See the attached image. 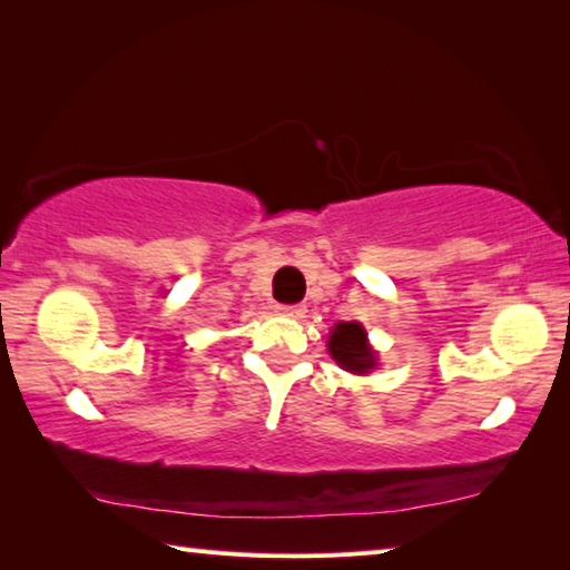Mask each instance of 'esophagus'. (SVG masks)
<instances>
[{"instance_id":"34e87169","label":"esophagus","mask_w":570,"mask_h":570,"mask_svg":"<svg viewBox=\"0 0 570 570\" xmlns=\"http://www.w3.org/2000/svg\"><path fill=\"white\" fill-rule=\"evenodd\" d=\"M276 312L282 316H288V320H302L306 314V306L304 304H278Z\"/></svg>"}]
</instances>
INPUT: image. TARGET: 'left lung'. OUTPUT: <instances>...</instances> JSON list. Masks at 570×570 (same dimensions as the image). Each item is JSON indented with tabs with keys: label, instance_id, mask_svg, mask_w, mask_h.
<instances>
[{
	"label": "left lung",
	"instance_id": "8db88e82",
	"mask_svg": "<svg viewBox=\"0 0 570 570\" xmlns=\"http://www.w3.org/2000/svg\"><path fill=\"white\" fill-rule=\"evenodd\" d=\"M330 354L346 372L364 374L374 366V352L366 344V334L356 322H342L334 326L330 340Z\"/></svg>",
	"mask_w": 570,
	"mask_h": 570
}]
</instances>
